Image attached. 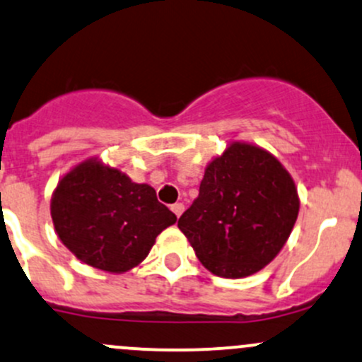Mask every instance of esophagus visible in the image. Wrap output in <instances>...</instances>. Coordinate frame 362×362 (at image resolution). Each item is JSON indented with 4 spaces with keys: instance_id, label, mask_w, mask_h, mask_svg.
<instances>
[{
    "instance_id": "obj_1",
    "label": "esophagus",
    "mask_w": 362,
    "mask_h": 362,
    "mask_svg": "<svg viewBox=\"0 0 362 362\" xmlns=\"http://www.w3.org/2000/svg\"><path fill=\"white\" fill-rule=\"evenodd\" d=\"M172 211L175 213V216L180 218V214L184 213V204H182V202H175V204L172 206Z\"/></svg>"
}]
</instances>
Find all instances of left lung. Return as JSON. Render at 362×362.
Listing matches in <instances>:
<instances>
[{"label": "left lung", "mask_w": 362, "mask_h": 362, "mask_svg": "<svg viewBox=\"0 0 362 362\" xmlns=\"http://www.w3.org/2000/svg\"><path fill=\"white\" fill-rule=\"evenodd\" d=\"M299 206L293 178L269 151L233 141L208 163L178 228L213 275L244 278L275 259Z\"/></svg>", "instance_id": "left-lung-1"}]
</instances>
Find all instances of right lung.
<instances>
[{"instance_id":"right-lung-1","label":"right lung","mask_w":362,"mask_h":362,"mask_svg":"<svg viewBox=\"0 0 362 362\" xmlns=\"http://www.w3.org/2000/svg\"><path fill=\"white\" fill-rule=\"evenodd\" d=\"M59 240L82 263L125 273L148 257L177 216L156 199V190L99 158L78 163L59 178L51 196Z\"/></svg>"}]
</instances>
